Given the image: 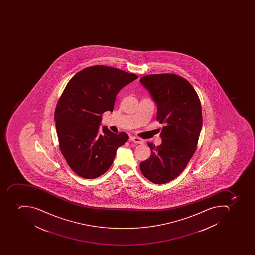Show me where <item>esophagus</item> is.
<instances>
[{
    "instance_id": "obj_1",
    "label": "esophagus",
    "mask_w": 255,
    "mask_h": 255,
    "mask_svg": "<svg viewBox=\"0 0 255 255\" xmlns=\"http://www.w3.org/2000/svg\"><path fill=\"white\" fill-rule=\"evenodd\" d=\"M130 140L131 141V142H134V143H138V144H142V142H143V141H142L141 138L135 136H130Z\"/></svg>"
}]
</instances>
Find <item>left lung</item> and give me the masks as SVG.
<instances>
[{
	"instance_id": "1",
	"label": "left lung",
	"mask_w": 255,
	"mask_h": 255,
	"mask_svg": "<svg viewBox=\"0 0 255 255\" xmlns=\"http://www.w3.org/2000/svg\"><path fill=\"white\" fill-rule=\"evenodd\" d=\"M139 81L156 104L157 121L164 124L162 143L148 142L150 157L139 168L151 183L164 184L180 175L196 150L203 126L200 100L192 85L175 74L147 75Z\"/></svg>"
}]
</instances>
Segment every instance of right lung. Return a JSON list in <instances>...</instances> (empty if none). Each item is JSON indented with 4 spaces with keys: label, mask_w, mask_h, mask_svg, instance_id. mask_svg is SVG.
Listing matches in <instances>:
<instances>
[{
    "label": "right lung",
    "mask_w": 255,
    "mask_h": 255,
    "mask_svg": "<svg viewBox=\"0 0 255 255\" xmlns=\"http://www.w3.org/2000/svg\"><path fill=\"white\" fill-rule=\"evenodd\" d=\"M138 76L105 65L88 67L67 84L55 110L59 147L72 171L84 179L104 175L117 149L128 139L125 132L100 128L102 115L113 112L117 95Z\"/></svg>",
    "instance_id": "right-lung-1"
}]
</instances>
